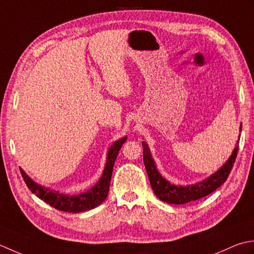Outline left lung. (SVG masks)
I'll list each match as a JSON object with an SVG mask.
<instances>
[{
    "label": "left lung",
    "mask_w": 254,
    "mask_h": 254,
    "mask_svg": "<svg viewBox=\"0 0 254 254\" xmlns=\"http://www.w3.org/2000/svg\"><path fill=\"white\" fill-rule=\"evenodd\" d=\"M241 129L242 124L240 125V131ZM238 142L239 141H237V144L234 151L231 153V156L224 164H222V167L219 170H217L215 173L209 175V177L206 178L205 180L200 181V182L183 186L171 183L167 179L162 177L161 173H160L159 170L157 169L156 162H154L152 154L150 152L148 143L142 141L144 167H146L148 178L150 180V184H151V188L154 194L157 195V197L159 199L165 201V203L181 205L190 203V201L192 200L203 198L205 196L213 193L220 185L224 184L226 182V180L229 177L230 171L232 167H234V163L236 161L238 149H239Z\"/></svg>",
    "instance_id": "1"
}]
</instances>
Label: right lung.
I'll return each instance as SVG.
<instances>
[{
	"label": "right lung",
	"mask_w": 254,
	"mask_h": 254,
	"mask_svg": "<svg viewBox=\"0 0 254 254\" xmlns=\"http://www.w3.org/2000/svg\"><path fill=\"white\" fill-rule=\"evenodd\" d=\"M127 140V136L118 139L110 147L106 156V163L104 170H103L102 177L97 181V183L92 186L90 190H85L83 193L77 195H68L60 193L58 190H50L48 188L36 183L35 181L30 179L26 174L23 169H20V173L25 181L27 188L32 190L38 198L43 199L50 206L55 207L56 209L62 211H68V213H81L92 208H95L100 204L104 201L110 190V184L113 173V168L115 160L118 156V152L122 149L124 142Z\"/></svg>",
	"instance_id": "obj_1"
}]
</instances>
